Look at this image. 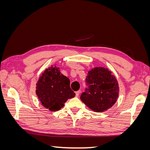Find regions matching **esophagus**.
Masks as SVG:
<instances>
[{
	"instance_id": "esophagus-1",
	"label": "esophagus",
	"mask_w": 150,
	"mask_h": 150,
	"mask_svg": "<svg viewBox=\"0 0 150 150\" xmlns=\"http://www.w3.org/2000/svg\"><path fill=\"white\" fill-rule=\"evenodd\" d=\"M79 93H80L79 91H78L75 92V94H76V97H78V96H79Z\"/></svg>"
}]
</instances>
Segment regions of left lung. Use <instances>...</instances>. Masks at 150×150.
<instances>
[{
	"mask_svg": "<svg viewBox=\"0 0 150 150\" xmlns=\"http://www.w3.org/2000/svg\"><path fill=\"white\" fill-rule=\"evenodd\" d=\"M88 86L81 95V100L94 112H104L111 108L118 98L120 88L115 75L108 68L96 67L86 77Z\"/></svg>",
	"mask_w": 150,
	"mask_h": 150,
	"instance_id": "left-lung-1",
	"label": "left lung"
}]
</instances>
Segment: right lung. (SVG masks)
Masks as SVG:
<instances>
[{"instance_id": "1", "label": "right lung", "mask_w": 150, "mask_h": 150, "mask_svg": "<svg viewBox=\"0 0 150 150\" xmlns=\"http://www.w3.org/2000/svg\"><path fill=\"white\" fill-rule=\"evenodd\" d=\"M35 93L41 105L51 111L64 106L75 93L70 88V80L61 73L59 67L52 65L45 70L36 83Z\"/></svg>"}]
</instances>
